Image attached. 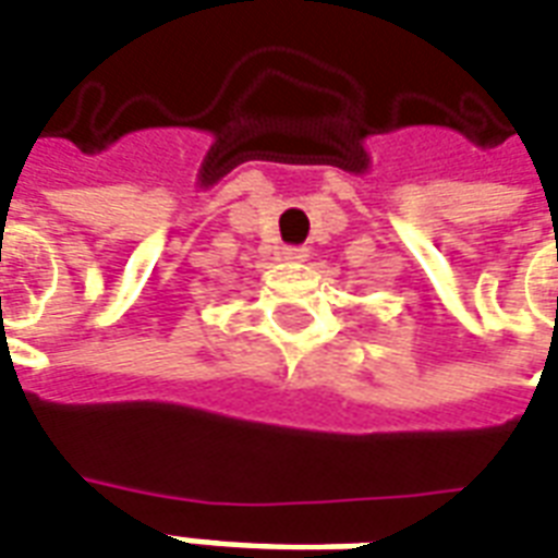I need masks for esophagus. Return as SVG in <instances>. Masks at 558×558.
<instances>
[{"instance_id":"34e87169","label":"esophagus","mask_w":558,"mask_h":558,"mask_svg":"<svg viewBox=\"0 0 558 558\" xmlns=\"http://www.w3.org/2000/svg\"><path fill=\"white\" fill-rule=\"evenodd\" d=\"M283 257H287V259H304V257H307V247L287 245V247H283Z\"/></svg>"}]
</instances>
